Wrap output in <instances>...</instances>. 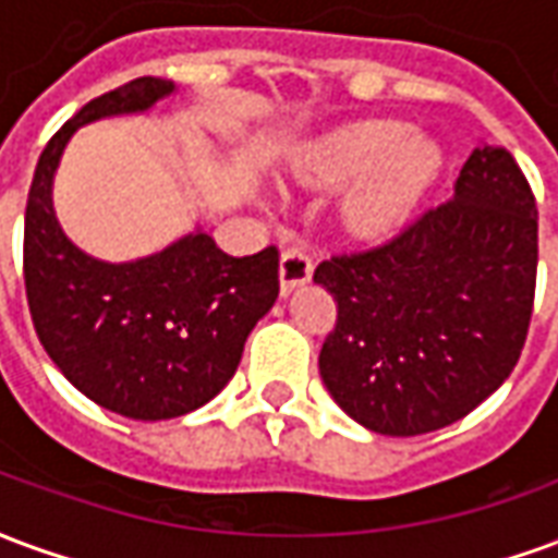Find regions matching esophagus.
Segmentation results:
<instances>
[{
  "instance_id": "obj_1",
  "label": "esophagus",
  "mask_w": 558,
  "mask_h": 558,
  "mask_svg": "<svg viewBox=\"0 0 558 558\" xmlns=\"http://www.w3.org/2000/svg\"><path fill=\"white\" fill-rule=\"evenodd\" d=\"M311 275H314V263H311V256H307L302 244L287 247L283 256H280V292L290 295L299 287H304L311 280Z\"/></svg>"
}]
</instances>
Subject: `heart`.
<instances>
[{
    "mask_svg": "<svg viewBox=\"0 0 558 558\" xmlns=\"http://www.w3.org/2000/svg\"><path fill=\"white\" fill-rule=\"evenodd\" d=\"M442 172V146L395 119L335 128L304 143L290 160V175L299 184H350L340 199V220L362 239H383L407 227L430 199Z\"/></svg>",
    "mask_w": 558,
    "mask_h": 558,
    "instance_id": "1",
    "label": "heart"
}]
</instances>
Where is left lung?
<instances>
[{"label":"left lung","instance_id":"left-lung-1","mask_svg":"<svg viewBox=\"0 0 558 558\" xmlns=\"http://www.w3.org/2000/svg\"><path fill=\"white\" fill-rule=\"evenodd\" d=\"M538 208L511 151L481 143L454 199L386 242L319 263L338 302L319 376L383 436L454 424L514 371L535 299Z\"/></svg>","mask_w":558,"mask_h":558}]
</instances>
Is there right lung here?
I'll return each mask as SVG.
<instances>
[{"label":"right lung","instance_id":"add662e5","mask_svg":"<svg viewBox=\"0 0 558 558\" xmlns=\"http://www.w3.org/2000/svg\"><path fill=\"white\" fill-rule=\"evenodd\" d=\"M179 92L140 77L89 101L38 158L26 203L23 278L44 350L71 386L125 418H179L235 374L244 340L278 299V251L227 256L203 227L155 254L107 263L68 239L53 182L80 128L146 116Z\"/></svg>","mask_w":558,"mask_h":558}]
</instances>
